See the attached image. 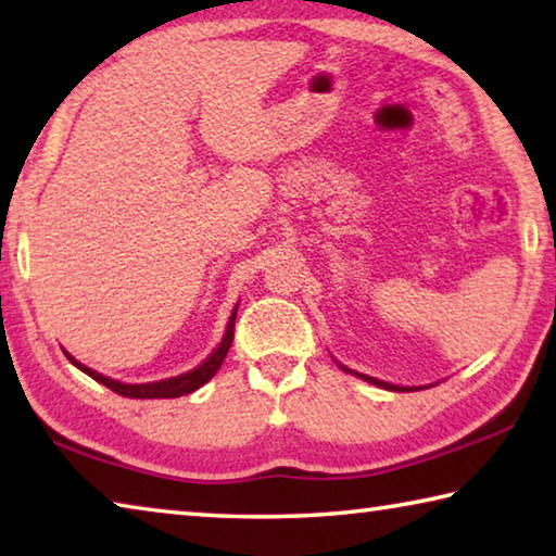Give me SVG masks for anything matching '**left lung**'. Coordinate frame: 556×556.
<instances>
[{"label":"left lung","instance_id":"obj_1","mask_svg":"<svg viewBox=\"0 0 556 556\" xmlns=\"http://www.w3.org/2000/svg\"><path fill=\"white\" fill-rule=\"evenodd\" d=\"M361 378L363 380H368V382H372V384H380V388H388V390H404V392H407L409 388H397V384H390V382H380V380H375V378H368V375H361Z\"/></svg>","mask_w":556,"mask_h":556}]
</instances>
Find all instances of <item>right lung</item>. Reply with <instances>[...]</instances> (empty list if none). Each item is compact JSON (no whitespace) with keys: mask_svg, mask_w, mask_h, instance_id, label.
<instances>
[{"mask_svg":"<svg viewBox=\"0 0 556 556\" xmlns=\"http://www.w3.org/2000/svg\"><path fill=\"white\" fill-rule=\"evenodd\" d=\"M238 312V308H235ZM235 312L230 316V324H228V331H225V338L223 343L215 348V353L205 361L203 365H199V368L186 372V375H178V378H172V380H162V382H149V384H122L117 380H110L105 378V375H100L96 370L86 368V365L75 361L73 355L65 353V357L75 365V368H80L86 375H90L92 380H98L100 384H105V388H110L112 392L122 394V397H131V400H172V397H184V394H191L193 390H199L201 384L208 382L215 372H218V368L225 361V355H228L230 351V343H232V336H235Z\"/></svg>","mask_w":556,"mask_h":556,"instance_id":"1","label":"right lung"}]
</instances>
